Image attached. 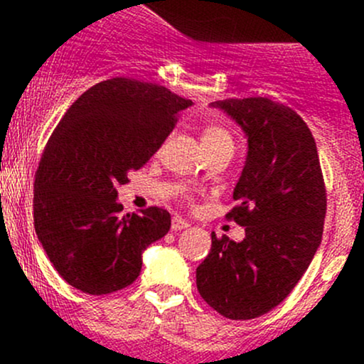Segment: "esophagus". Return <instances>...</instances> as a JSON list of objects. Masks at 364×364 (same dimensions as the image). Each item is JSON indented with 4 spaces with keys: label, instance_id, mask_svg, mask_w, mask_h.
<instances>
[{
    "label": "esophagus",
    "instance_id": "obj_1",
    "mask_svg": "<svg viewBox=\"0 0 364 364\" xmlns=\"http://www.w3.org/2000/svg\"><path fill=\"white\" fill-rule=\"evenodd\" d=\"M186 228H190V224H188L185 219H181V217H173V223H171V229H173V231H181V229Z\"/></svg>",
    "mask_w": 364,
    "mask_h": 364
}]
</instances>
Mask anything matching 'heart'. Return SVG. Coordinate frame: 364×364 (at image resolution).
Listing matches in <instances>:
<instances>
[{
    "mask_svg": "<svg viewBox=\"0 0 364 364\" xmlns=\"http://www.w3.org/2000/svg\"><path fill=\"white\" fill-rule=\"evenodd\" d=\"M200 140H202L203 149L217 147V145H224V144H232L231 135H229L224 128L215 127V124H208V127L203 128L202 135H200Z\"/></svg>",
    "mask_w": 364,
    "mask_h": 364,
    "instance_id": "heart-1",
    "label": "heart"
}]
</instances>
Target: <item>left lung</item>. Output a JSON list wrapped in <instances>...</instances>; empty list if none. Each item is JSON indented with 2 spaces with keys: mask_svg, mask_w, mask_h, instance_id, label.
I'll return each mask as SVG.
<instances>
[{
  "mask_svg": "<svg viewBox=\"0 0 364 364\" xmlns=\"http://www.w3.org/2000/svg\"><path fill=\"white\" fill-rule=\"evenodd\" d=\"M243 129L246 161L229 212L243 241L217 240L196 269L200 296L231 320L257 318L287 298L306 272L327 210L318 150L306 123L265 97L210 102Z\"/></svg>",
  "mask_w": 364,
  "mask_h": 364,
  "instance_id": "1",
  "label": "left lung"
}]
</instances>
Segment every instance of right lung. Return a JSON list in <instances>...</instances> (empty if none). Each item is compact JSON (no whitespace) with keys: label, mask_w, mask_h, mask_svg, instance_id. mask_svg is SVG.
<instances>
[{"label":"right lung","mask_w":364,"mask_h":364,"mask_svg":"<svg viewBox=\"0 0 364 364\" xmlns=\"http://www.w3.org/2000/svg\"><path fill=\"white\" fill-rule=\"evenodd\" d=\"M193 106L156 83L111 78L65 112L36 174L34 228L58 274L101 296L135 281L141 255L168 235V210L121 215L118 186L161 149L178 112Z\"/></svg>","instance_id":"add662e5"}]
</instances>
